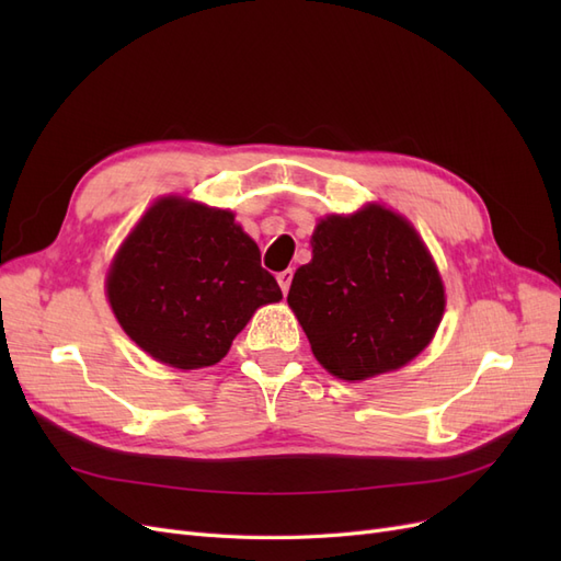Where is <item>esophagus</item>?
Segmentation results:
<instances>
[{"mask_svg": "<svg viewBox=\"0 0 561 561\" xmlns=\"http://www.w3.org/2000/svg\"><path fill=\"white\" fill-rule=\"evenodd\" d=\"M276 278H278V285H280L283 295H287V290H290V283H293V268L280 271V274H278Z\"/></svg>", "mask_w": 561, "mask_h": 561, "instance_id": "obj_1", "label": "esophagus"}]
</instances>
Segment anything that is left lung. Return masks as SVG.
I'll return each instance as SVG.
<instances>
[{
    "label": "left lung",
    "mask_w": 561,
    "mask_h": 561,
    "mask_svg": "<svg viewBox=\"0 0 561 561\" xmlns=\"http://www.w3.org/2000/svg\"><path fill=\"white\" fill-rule=\"evenodd\" d=\"M290 304L318 363L346 381L383 375L428 346L445 311L433 257L404 217L381 206L320 219Z\"/></svg>",
    "instance_id": "obj_1"
}]
</instances>
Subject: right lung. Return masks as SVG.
I'll use <instances>...</instances> for the list:
<instances>
[{
    "label": "right lung",
    "instance_id": "right-lung-1",
    "mask_svg": "<svg viewBox=\"0 0 561 561\" xmlns=\"http://www.w3.org/2000/svg\"><path fill=\"white\" fill-rule=\"evenodd\" d=\"M107 297L151 358L198 369L222 360L250 316L283 293L229 210L161 198L116 252Z\"/></svg>",
    "mask_w": 561,
    "mask_h": 561
}]
</instances>
